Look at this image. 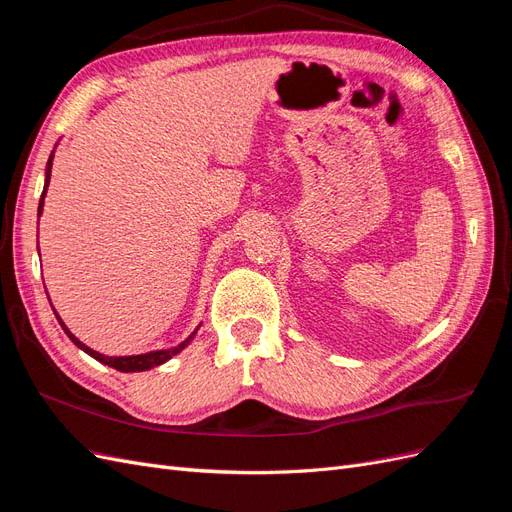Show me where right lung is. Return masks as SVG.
I'll return each mask as SVG.
<instances>
[{
    "label": "right lung",
    "instance_id": "1",
    "mask_svg": "<svg viewBox=\"0 0 512 512\" xmlns=\"http://www.w3.org/2000/svg\"><path fill=\"white\" fill-rule=\"evenodd\" d=\"M50 169H52V154H50V158H48V165H46V184H44V192H42V199H40L38 216L42 214V207H44V195H46V188H48V182H50ZM52 311H55V309H52ZM55 315H57V311H55ZM57 320H59V324L63 326V330H65L67 337L72 339L80 349H84L88 356H93L95 360H99V362H103V364H108V366H112V368H116V370H122V373H137V370H148V368H154V366H158V364H163V362H167L169 358H173L175 354H180V351H182V349L192 341V337H195V332H192L186 341H182L178 347H171V349L150 351V354H142V356L112 358V356H103V354H99V351H93L91 347H86L84 343H80V341L74 337V334L65 328V324L61 322V317H59V315H57Z\"/></svg>",
    "mask_w": 512,
    "mask_h": 512
}]
</instances>
